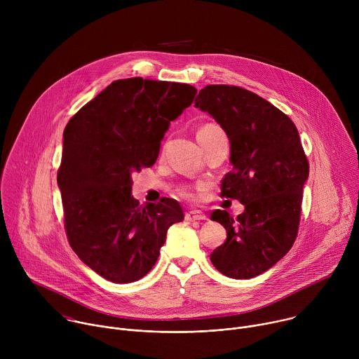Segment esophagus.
<instances>
[{"label":"esophagus","mask_w":359,"mask_h":359,"mask_svg":"<svg viewBox=\"0 0 359 359\" xmlns=\"http://www.w3.org/2000/svg\"><path fill=\"white\" fill-rule=\"evenodd\" d=\"M184 219L187 222H203V220H208V216L203 215L201 212L198 210H191V212H187L184 215Z\"/></svg>","instance_id":"obj_1"}]
</instances>
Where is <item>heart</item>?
<instances>
[{"label":"heart","mask_w":359,"mask_h":359,"mask_svg":"<svg viewBox=\"0 0 359 359\" xmlns=\"http://www.w3.org/2000/svg\"><path fill=\"white\" fill-rule=\"evenodd\" d=\"M213 129H220L219 126H216V125H206V126H203L198 132H204V130H213ZM179 194L182 196V197H186V198H190L191 197V193L189 191V190H186V189H182L180 191H179Z\"/></svg>","instance_id":"b5f03b06"}]
</instances>
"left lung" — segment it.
I'll return each instance as SVG.
<instances>
[{"mask_svg":"<svg viewBox=\"0 0 359 359\" xmlns=\"http://www.w3.org/2000/svg\"><path fill=\"white\" fill-rule=\"evenodd\" d=\"M194 107L212 115L227 133L233 169L222 180V197L244 204L237 217L226 210L212 215L224 226L227 238L210 260L222 274L248 280L271 269L292 247L310 165L294 122L257 93L208 85Z\"/></svg>","mask_w":359,"mask_h":359,"instance_id":"obj_1","label":"left lung"}]
</instances>
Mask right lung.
Returning a JSON list of instances; mask_svg holds the SVG:
<instances>
[{
    "label": "right lung",
    "mask_w": 359,
    "mask_h": 359,
    "mask_svg": "<svg viewBox=\"0 0 359 359\" xmlns=\"http://www.w3.org/2000/svg\"><path fill=\"white\" fill-rule=\"evenodd\" d=\"M196 93L187 83L118 79L68 122L57 176L65 231L78 257L100 277L116 284L144 277L168 229L183 220L173 198L139 206L130 173L155 165L170 121Z\"/></svg>",
    "instance_id": "1"
}]
</instances>
